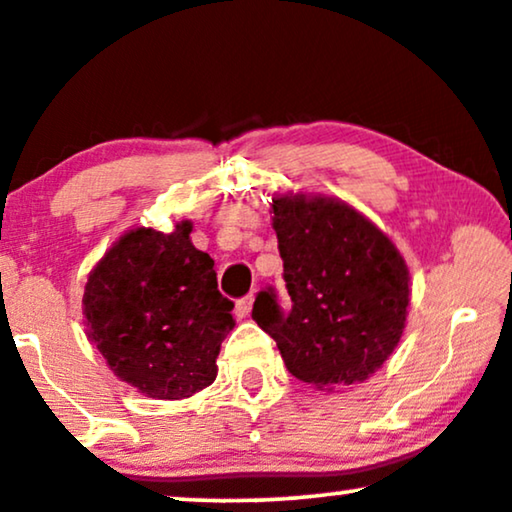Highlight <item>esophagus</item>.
Returning a JSON list of instances; mask_svg holds the SVG:
<instances>
[{
  "mask_svg": "<svg viewBox=\"0 0 512 512\" xmlns=\"http://www.w3.org/2000/svg\"><path fill=\"white\" fill-rule=\"evenodd\" d=\"M251 306H254V294H251V296H244V299H239V301H237V306H235L237 318H246V315L251 313Z\"/></svg>",
  "mask_w": 512,
  "mask_h": 512,
  "instance_id": "obj_1",
  "label": "esophagus"
}]
</instances>
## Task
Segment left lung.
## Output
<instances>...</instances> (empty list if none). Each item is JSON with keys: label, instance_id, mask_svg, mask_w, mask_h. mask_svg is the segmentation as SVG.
I'll return each mask as SVG.
<instances>
[{"label": "left lung", "instance_id": "1", "mask_svg": "<svg viewBox=\"0 0 512 512\" xmlns=\"http://www.w3.org/2000/svg\"><path fill=\"white\" fill-rule=\"evenodd\" d=\"M277 235L292 311L273 289L251 318L275 339L296 380L318 391L361 384L401 342L410 273L396 244L351 204L325 194H275Z\"/></svg>", "mask_w": 512, "mask_h": 512}]
</instances>
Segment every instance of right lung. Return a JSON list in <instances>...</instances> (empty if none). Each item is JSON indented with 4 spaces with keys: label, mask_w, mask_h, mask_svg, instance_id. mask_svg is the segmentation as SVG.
<instances>
[{
    "label": "right lung",
    "mask_w": 512,
    "mask_h": 512,
    "mask_svg": "<svg viewBox=\"0 0 512 512\" xmlns=\"http://www.w3.org/2000/svg\"><path fill=\"white\" fill-rule=\"evenodd\" d=\"M189 232L192 220L170 232L132 227L90 270L82 294L87 339L118 380L149 399L180 401L206 389L235 327L216 263Z\"/></svg>",
    "instance_id": "add662e5"
}]
</instances>
